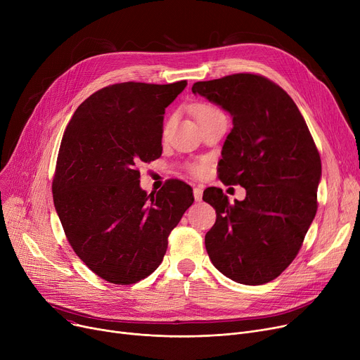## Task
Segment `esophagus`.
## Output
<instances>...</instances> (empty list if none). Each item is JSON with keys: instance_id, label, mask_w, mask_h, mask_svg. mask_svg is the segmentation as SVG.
<instances>
[{"instance_id": "1", "label": "esophagus", "mask_w": 360, "mask_h": 360, "mask_svg": "<svg viewBox=\"0 0 360 360\" xmlns=\"http://www.w3.org/2000/svg\"><path fill=\"white\" fill-rule=\"evenodd\" d=\"M194 198H195V201H201V198H202V190L200 186L194 188Z\"/></svg>"}]
</instances>
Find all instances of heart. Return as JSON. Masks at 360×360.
Wrapping results in <instances>:
<instances>
[{"label":"heart","instance_id":"b5f03b06","mask_svg":"<svg viewBox=\"0 0 360 360\" xmlns=\"http://www.w3.org/2000/svg\"><path fill=\"white\" fill-rule=\"evenodd\" d=\"M194 112H195V117H197V120H198V121H201L202 118L212 115V113L219 112V109H216V108H214V106H212V105L201 103V105H197V106H195ZM205 169H207V167H205V165H204V163H197V165H194V166H193V172H194L195 175H202V174L205 172Z\"/></svg>","mask_w":360,"mask_h":360}]
</instances>
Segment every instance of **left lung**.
I'll use <instances>...</instances> for the list:
<instances>
[{
  "mask_svg": "<svg viewBox=\"0 0 360 360\" xmlns=\"http://www.w3.org/2000/svg\"><path fill=\"white\" fill-rule=\"evenodd\" d=\"M193 93L231 113L233 128L221 148L219 176L247 190L235 204L220 188L204 191L202 200L217 214L205 235L207 254L231 280L264 285L289 267L315 217L316 146L292 98L262 75L197 82Z\"/></svg>",
  "mask_w": 360,
  "mask_h": 360,
  "instance_id": "8db88e82",
  "label": "left lung"
}]
</instances>
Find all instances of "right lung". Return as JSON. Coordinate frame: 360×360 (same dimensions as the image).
<instances>
[{"mask_svg": "<svg viewBox=\"0 0 360 360\" xmlns=\"http://www.w3.org/2000/svg\"><path fill=\"white\" fill-rule=\"evenodd\" d=\"M186 87L127 82L93 93L74 112L56 160L52 194L74 252L99 277L132 285L153 273L167 236L194 202L170 179L158 194L140 188V162L162 155L165 109Z\"/></svg>", "mask_w": 360, "mask_h": 360, "instance_id": "right-lung-1", "label": "right lung"}]
</instances>
